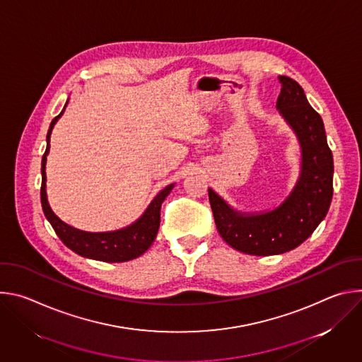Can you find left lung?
<instances>
[{"label":"left lung","mask_w":362,"mask_h":362,"mask_svg":"<svg viewBox=\"0 0 362 362\" xmlns=\"http://www.w3.org/2000/svg\"><path fill=\"white\" fill-rule=\"evenodd\" d=\"M278 80L281 93L276 109L293 129L302 150L295 187L276 209L261 214L238 212L209 189L219 235L233 249L256 256L279 255L305 242L327 216L334 192V160L324 122L295 80L286 76Z\"/></svg>","instance_id":"8db88e82"}]
</instances>
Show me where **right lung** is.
Returning a JSON list of instances; mask_svg holds the SVG:
<instances>
[{
  "label": "right lung",
  "instance_id": "right-lung-1",
  "mask_svg": "<svg viewBox=\"0 0 362 362\" xmlns=\"http://www.w3.org/2000/svg\"><path fill=\"white\" fill-rule=\"evenodd\" d=\"M69 103V101H67ZM66 103V106H67ZM64 106V109H66ZM63 112L53 119L49 124L48 133H47V148L41 160V204L42 211L48 222L56 230L57 236L62 239V242L70 247L73 252L90 257V259L101 261V262H126L132 261L134 257H139L143 255L153 240L156 239L159 225H160V208L162 203L166 199V196L172 192L175 183L166 186L163 190L159 192V194L151 200L146 212L137 219L133 225L115 230V232H83L78 230L63 221H60L54 212L51 211L48 200H47V192H45V162H47V154L49 150V136L51 130H53L57 120L62 117Z\"/></svg>",
  "mask_w": 362,
  "mask_h": 362
}]
</instances>
